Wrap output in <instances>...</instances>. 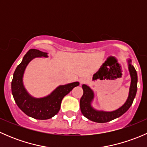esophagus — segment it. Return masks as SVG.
Here are the masks:
<instances>
[{
    "instance_id": "esophagus-1",
    "label": "esophagus",
    "mask_w": 147,
    "mask_h": 147,
    "mask_svg": "<svg viewBox=\"0 0 147 147\" xmlns=\"http://www.w3.org/2000/svg\"><path fill=\"white\" fill-rule=\"evenodd\" d=\"M80 84H83V83L87 82V79L85 78H82L80 80Z\"/></svg>"
}]
</instances>
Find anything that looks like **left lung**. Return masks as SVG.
I'll list each match as a JSON object with an SVG mask.
<instances>
[{"mask_svg":"<svg viewBox=\"0 0 147 147\" xmlns=\"http://www.w3.org/2000/svg\"><path fill=\"white\" fill-rule=\"evenodd\" d=\"M127 63H128L129 72L131 77V84H130L128 98L125 103L116 110L107 112V111L98 110L94 109L92 106V102L94 100V92L89 86L82 84L83 95L80 101V105L82 114L86 118L97 123L108 122L119 117L129 109L137 94V73L135 68L131 65V60L130 59L127 60Z\"/></svg>","mask_w":147,"mask_h":147,"instance_id":"1","label":"left lung"}]
</instances>
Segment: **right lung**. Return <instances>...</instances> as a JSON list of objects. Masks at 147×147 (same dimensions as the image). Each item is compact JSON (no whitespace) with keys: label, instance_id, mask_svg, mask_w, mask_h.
<instances>
[{"label":"right lung","instance_id":"right-lung-1","mask_svg":"<svg viewBox=\"0 0 147 147\" xmlns=\"http://www.w3.org/2000/svg\"><path fill=\"white\" fill-rule=\"evenodd\" d=\"M47 53L36 49H30L25 55L23 60L15 70L11 82V90L18 107L26 115L36 119H48L58 113L62 100L79 82L60 85L50 94L41 98L31 96L23 84V75L30 62L36 57H47Z\"/></svg>","mask_w":147,"mask_h":147}]
</instances>
